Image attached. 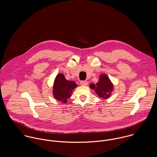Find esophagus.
Instances as JSON below:
<instances>
[{
  "mask_svg": "<svg viewBox=\"0 0 157 157\" xmlns=\"http://www.w3.org/2000/svg\"><path fill=\"white\" fill-rule=\"evenodd\" d=\"M87 81H81L80 82V84L82 86H86L87 85Z\"/></svg>",
  "mask_w": 157,
  "mask_h": 157,
  "instance_id": "1",
  "label": "esophagus"
}]
</instances>
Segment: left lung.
<instances>
[{
  "label": "left lung",
  "mask_w": 157,
  "mask_h": 157,
  "mask_svg": "<svg viewBox=\"0 0 157 157\" xmlns=\"http://www.w3.org/2000/svg\"><path fill=\"white\" fill-rule=\"evenodd\" d=\"M90 88L94 90L97 94L102 99H108L114 90V84L109 78V77L104 73H102L99 76L98 82L94 84L91 83Z\"/></svg>",
  "instance_id": "left-lung-1"
}]
</instances>
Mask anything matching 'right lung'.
I'll return each mask as SVG.
<instances>
[{"instance_id": "obj_1", "label": "right lung", "mask_w": 157, "mask_h": 157, "mask_svg": "<svg viewBox=\"0 0 157 157\" xmlns=\"http://www.w3.org/2000/svg\"><path fill=\"white\" fill-rule=\"evenodd\" d=\"M77 87L76 82L67 80L63 73H59L56 75L53 81V96L56 100L66 104L71 97L73 91Z\"/></svg>"}]
</instances>
